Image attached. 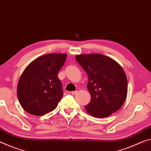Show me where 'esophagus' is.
I'll return each mask as SVG.
<instances>
[{"label": "esophagus", "instance_id": "1", "mask_svg": "<svg viewBox=\"0 0 151 151\" xmlns=\"http://www.w3.org/2000/svg\"><path fill=\"white\" fill-rule=\"evenodd\" d=\"M77 93V91H71V92H69V94H71V95H74L75 94Z\"/></svg>", "mask_w": 151, "mask_h": 151}]
</instances>
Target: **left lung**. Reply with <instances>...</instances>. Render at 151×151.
Returning <instances> with one entry per match:
<instances>
[{
    "label": "left lung",
    "instance_id": "left-lung-1",
    "mask_svg": "<svg viewBox=\"0 0 151 151\" xmlns=\"http://www.w3.org/2000/svg\"><path fill=\"white\" fill-rule=\"evenodd\" d=\"M76 61L88 77V90L91 100L86 111L95 117H106L124 105L127 80L121 65L111 57L99 53L77 55Z\"/></svg>",
    "mask_w": 151,
    "mask_h": 151
}]
</instances>
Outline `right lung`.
I'll return each mask as SVG.
<instances>
[{"mask_svg": "<svg viewBox=\"0 0 151 151\" xmlns=\"http://www.w3.org/2000/svg\"><path fill=\"white\" fill-rule=\"evenodd\" d=\"M66 59L65 53H49L36 58L24 69L17 93L21 106L27 113L42 116L57 107L63 95L57 74Z\"/></svg>", "mask_w": 151, "mask_h": 151, "instance_id": "right-lung-1", "label": "right lung"}]
</instances>
